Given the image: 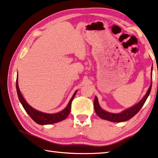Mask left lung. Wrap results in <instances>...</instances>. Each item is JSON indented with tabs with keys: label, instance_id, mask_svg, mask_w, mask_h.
<instances>
[{
	"label": "left lung",
	"instance_id": "8db88e82",
	"mask_svg": "<svg viewBox=\"0 0 158 158\" xmlns=\"http://www.w3.org/2000/svg\"><path fill=\"white\" fill-rule=\"evenodd\" d=\"M151 78H152V72H151ZM152 88V82L151 86H150L149 89H148L146 94L143 98L138 103L134 105L129 108H127L124 110L120 113H112V112H109L107 111L102 110L101 106H100L98 101V98L95 96L94 100V110L96 111V113L97 114L98 116L101 117L102 119H106L107 121L112 122H122L127 121V120L132 118L135 114L138 113L141 107L143 106L145 102L146 101V100L148 97L150 93H151Z\"/></svg>",
	"mask_w": 158,
	"mask_h": 158
}]
</instances>
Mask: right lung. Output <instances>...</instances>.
<instances>
[{"label":"right lung","mask_w":158,"mask_h":158,"mask_svg":"<svg viewBox=\"0 0 158 158\" xmlns=\"http://www.w3.org/2000/svg\"><path fill=\"white\" fill-rule=\"evenodd\" d=\"M16 89L17 92V96H18V98L20 101L21 104L23 106L25 111L27 112V113L28 114L30 117L36 122V123L41 124V125H46V124H51L54 123H57L60 121H62L64 119H66L67 116H68L70 110H71V106H72V102L73 101L74 98L76 95L77 91L74 92V94L72 96V98L70 99L69 102L67 104L65 108L62 110V111L57 112V113H46V112H43L41 111L37 110L34 109L31 106H30L27 103V101H25L24 97L22 96V95L20 92V90L19 89V85H18V77H17V81H16Z\"/></svg>","instance_id":"right-lung-1"}]
</instances>
